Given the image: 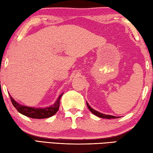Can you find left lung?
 Returning a JSON list of instances; mask_svg holds the SVG:
<instances>
[{
    "mask_svg": "<svg viewBox=\"0 0 153 153\" xmlns=\"http://www.w3.org/2000/svg\"><path fill=\"white\" fill-rule=\"evenodd\" d=\"M86 105L88 106V108H89V110L91 111V112L94 114V115L98 116V117H99L100 118H105V119H116V118H119L120 117H115V116H113V115H105V114H103L101 113L100 112H98V111L94 110V108H92L90 106L88 105V103L86 102Z\"/></svg>",
    "mask_w": 153,
    "mask_h": 153,
    "instance_id": "obj_1",
    "label": "left lung"
}]
</instances>
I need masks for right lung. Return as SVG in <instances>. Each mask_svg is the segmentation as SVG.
I'll list each match as a JSON object with an SVG mask.
<instances>
[{
  "label": "right lung",
  "instance_id": "right-lung-1",
  "mask_svg": "<svg viewBox=\"0 0 153 153\" xmlns=\"http://www.w3.org/2000/svg\"><path fill=\"white\" fill-rule=\"evenodd\" d=\"M63 94V93L60 94V96L57 98V99H56L55 102L53 105L46 107L35 108L20 105L19 103L15 101L14 98H13L11 94L9 93L12 104L14 106V107L18 111V112L22 113V115L26 116V117L33 119L48 118L55 115L59 110V105H60V100Z\"/></svg>",
  "mask_w": 153,
  "mask_h": 153
}]
</instances>
